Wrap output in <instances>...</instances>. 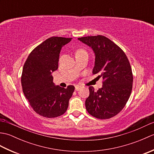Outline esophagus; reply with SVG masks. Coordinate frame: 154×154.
<instances>
[{"mask_svg": "<svg viewBox=\"0 0 154 154\" xmlns=\"http://www.w3.org/2000/svg\"><path fill=\"white\" fill-rule=\"evenodd\" d=\"M81 89V86H79V85L75 86V91H79Z\"/></svg>", "mask_w": 154, "mask_h": 154, "instance_id": "obj_1", "label": "esophagus"}]
</instances>
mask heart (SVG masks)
Listing matches in <instances>:
<instances>
[{"label": "heart", "instance_id": "b5f03b06", "mask_svg": "<svg viewBox=\"0 0 154 154\" xmlns=\"http://www.w3.org/2000/svg\"><path fill=\"white\" fill-rule=\"evenodd\" d=\"M81 51H85V50H82V49H80V50H78L77 51L76 53H78V52H81Z\"/></svg>", "mask_w": 154, "mask_h": 154}]
</instances>
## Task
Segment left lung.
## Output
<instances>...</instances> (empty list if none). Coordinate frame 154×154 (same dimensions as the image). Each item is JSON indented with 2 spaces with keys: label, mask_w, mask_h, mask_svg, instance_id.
Segmentation results:
<instances>
[{
  "label": "left lung",
  "mask_w": 154,
  "mask_h": 154,
  "mask_svg": "<svg viewBox=\"0 0 154 154\" xmlns=\"http://www.w3.org/2000/svg\"><path fill=\"white\" fill-rule=\"evenodd\" d=\"M95 54L93 74L103 78V87L95 91L90 86L85 100L87 112L101 120L110 119L125 106L132 89L133 75L126 55L119 46L104 35L79 38Z\"/></svg>",
  "instance_id": "1"
}]
</instances>
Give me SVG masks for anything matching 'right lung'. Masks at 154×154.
<instances>
[{
    "label": "right lung",
    "instance_id": "right-lung-1",
    "mask_svg": "<svg viewBox=\"0 0 154 154\" xmlns=\"http://www.w3.org/2000/svg\"><path fill=\"white\" fill-rule=\"evenodd\" d=\"M72 38L51 37L35 48L28 55L21 76L22 91L31 107L39 115L55 118L63 114L75 87L55 86L52 72L58 68L61 48Z\"/></svg>",
    "mask_w": 154,
    "mask_h": 154
}]
</instances>
